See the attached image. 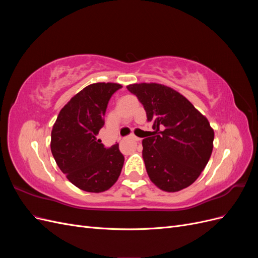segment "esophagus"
<instances>
[{"mask_svg":"<svg viewBox=\"0 0 258 258\" xmlns=\"http://www.w3.org/2000/svg\"><path fill=\"white\" fill-rule=\"evenodd\" d=\"M130 138L134 140V141H136V142H139V141H141V139L140 138H137V137H135V136H130Z\"/></svg>","mask_w":258,"mask_h":258,"instance_id":"obj_1","label":"esophagus"}]
</instances>
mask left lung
<instances>
[{"label":"left lung","instance_id":"8db88e82","mask_svg":"<svg viewBox=\"0 0 258 258\" xmlns=\"http://www.w3.org/2000/svg\"><path fill=\"white\" fill-rule=\"evenodd\" d=\"M144 106L153 131L142 141V156L151 181L159 189L179 191L191 185L213 151L214 130L183 95L162 84L127 86Z\"/></svg>","mask_w":258,"mask_h":258}]
</instances>
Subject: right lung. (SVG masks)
<instances>
[{
  "label": "right lung",
  "mask_w": 258,
  "mask_h": 258,
  "mask_svg": "<svg viewBox=\"0 0 258 258\" xmlns=\"http://www.w3.org/2000/svg\"><path fill=\"white\" fill-rule=\"evenodd\" d=\"M121 87L116 83L88 85L61 108L52 126L53 158L69 181L82 190L105 191L120 175L124 157L119 144L105 148L97 136L104 126L108 100Z\"/></svg>",
  "instance_id": "right-lung-1"
}]
</instances>
